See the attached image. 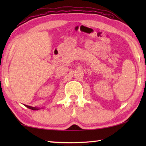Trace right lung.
I'll return each mask as SVG.
<instances>
[{
    "instance_id": "1",
    "label": "right lung",
    "mask_w": 146,
    "mask_h": 146,
    "mask_svg": "<svg viewBox=\"0 0 146 146\" xmlns=\"http://www.w3.org/2000/svg\"><path fill=\"white\" fill-rule=\"evenodd\" d=\"M25 106L26 107H27L28 108H29V109H30V110H38V108H34V107H31V106H27V105H25Z\"/></svg>"
}]
</instances>
